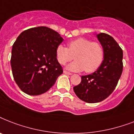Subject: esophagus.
I'll list each match as a JSON object with an SVG mask.
<instances>
[{
    "instance_id": "obj_1",
    "label": "esophagus",
    "mask_w": 134,
    "mask_h": 134,
    "mask_svg": "<svg viewBox=\"0 0 134 134\" xmlns=\"http://www.w3.org/2000/svg\"><path fill=\"white\" fill-rule=\"evenodd\" d=\"M63 72H64V74H67V75H71L72 74L70 73V72H69V71H66V70H64L63 71Z\"/></svg>"
}]
</instances>
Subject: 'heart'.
Masks as SVG:
<instances>
[{"label":"heart","instance_id":"1","mask_svg":"<svg viewBox=\"0 0 134 134\" xmlns=\"http://www.w3.org/2000/svg\"><path fill=\"white\" fill-rule=\"evenodd\" d=\"M104 48L101 43L92 42L84 37L76 39L67 44L57 46L55 56L60 65H65L74 59L76 60L67 67L69 70L92 73L102 65L104 58Z\"/></svg>","mask_w":134,"mask_h":134}]
</instances>
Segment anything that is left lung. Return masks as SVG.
I'll list each match as a JSON object with an SVG mask.
<instances>
[{
	"mask_svg": "<svg viewBox=\"0 0 134 134\" xmlns=\"http://www.w3.org/2000/svg\"><path fill=\"white\" fill-rule=\"evenodd\" d=\"M104 48L102 65L94 73L82 76L81 82L74 87L80 99L87 103H97L112 93L122 73L123 51L113 37L106 33L97 35Z\"/></svg>",
	"mask_w": 134,
	"mask_h": 134,
	"instance_id": "8db88e82",
	"label": "left lung"
}]
</instances>
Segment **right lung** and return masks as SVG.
<instances>
[{
    "label": "right lung",
    "instance_id": "obj_1",
    "mask_svg": "<svg viewBox=\"0 0 134 134\" xmlns=\"http://www.w3.org/2000/svg\"><path fill=\"white\" fill-rule=\"evenodd\" d=\"M63 41L58 32L45 26L19 35L12 46L10 63L14 79L24 92L39 95L54 85L63 72L55 56Z\"/></svg>",
    "mask_w": 134,
    "mask_h": 134
}]
</instances>
